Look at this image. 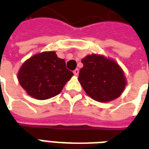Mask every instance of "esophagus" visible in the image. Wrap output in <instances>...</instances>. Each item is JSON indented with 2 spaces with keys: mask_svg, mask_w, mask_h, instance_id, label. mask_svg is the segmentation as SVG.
<instances>
[{
  "mask_svg": "<svg viewBox=\"0 0 149 149\" xmlns=\"http://www.w3.org/2000/svg\"><path fill=\"white\" fill-rule=\"evenodd\" d=\"M73 73H74L75 76H78V74H79V69H78V68H76L74 71H73Z\"/></svg>",
  "mask_w": 149,
  "mask_h": 149,
  "instance_id": "1",
  "label": "esophagus"
}]
</instances>
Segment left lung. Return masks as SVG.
Instances as JSON below:
<instances>
[{
    "label": "left lung",
    "mask_w": 149,
    "mask_h": 149,
    "mask_svg": "<svg viewBox=\"0 0 149 149\" xmlns=\"http://www.w3.org/2000/svg\"><path fill=\"white\" fill-rule=\"evenodd\" d=\"M79 82L93 100L109 102L119 97L126 85L124 72L118 64L103 56L92 54L82 59Z\"/></svg>",
    "instance_id": "left-lung-1"
}]
</instances>
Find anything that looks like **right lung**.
<instances>
[{
    "label": "right lung",
    "mask_w": 149,
    "mask_h": 149,
    "mask_svg": "<svg viewBox=\"0 0 149 149\" xmlns=\"http://www.w3.org/2000/svg\"><path fill=\"white\" fill-rule=\"evenodd\" d=\"M72 76L65 60L52 51L40 52L27 60L19 70L18 81L29 96L47 100L58 95Z\"/></svg>",
    "instance_id": "add662e5"
}]
</instances>
